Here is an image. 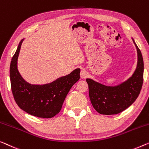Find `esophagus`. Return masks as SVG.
Here are the masks:
<instances>
[{
	"label": "esophagus",
	"instance_id": "1",
	"mask_svg": "<svg viewBox=\"0 0 149 149\" xmlns=\"http://www.w3.org/2000/svg\"><path fill=\"white\" fill-rule=\"evenodd\" d=\"M88 73L87 72V71H86L85 70H81V72H80V77L82 79H84V78H86V77H88Z\"/></svg>",
	"mask_w": 149,
	"mask_h": 149
}]
</instances>
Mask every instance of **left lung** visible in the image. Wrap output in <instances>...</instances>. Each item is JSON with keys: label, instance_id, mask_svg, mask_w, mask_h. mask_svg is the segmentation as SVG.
Returning a JSON list of instances; mask_svg holds the SVG:
<instances>
[{"label": "left lung", "instance_id": "8db88e82", "mask_svg": "<svg viewBox=\"0 0 149 149\" xmlns=\"http://www.w3.org/2000/svg\"><path fill=\"white\" fill-rule=\"evenodd\" d=\"M137 51L136 68L131 77L118 85L106 86L87 78L89 96L93 107L101 114L120 113L134 103L141 92L143 83L144 62L141 50L132 38Z\"/></svg>", "mask_w": 149, "mask_h": 149}]
</instances>
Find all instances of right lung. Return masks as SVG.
<instances>
[{
    "label": "right lung",
    "mask_w": 149,
    "mask_h": 149,
    "mask_svg": "<svg viewBox=\"0 0 149 149\" xmlns=\"http://www.w3.org/2000/svg\"><path fill=\"white\" fill-rule=\"evenodd\" d=\"M23 39L11 59L10 79L11 90L19 108L33 116L51 118L58 114L69 91L79 79L80 69H75L70 74L62 76L51 83L31 84L24 79L17 68L18 57Z\"/></svg>",
    "instance_id": "add662e5"
}]
</instances>
